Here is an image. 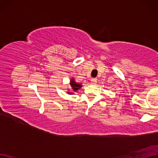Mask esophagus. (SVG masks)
<instances>
[{
    "instance_id": "obj_1",
    "label": "esophagus",
    "mask_w": 158,
    "mask_h": 158,
    "mask_svg": "<svg viewBox=\"0 0 158 158\" xmlns=\"http://www.w3.org/2000/svg\"><path fill=\"white\" fill-rule=\"evenodd\" d=\"M96 82H97V79H96V78H92V79H91V83H93V84H96Z\"/></svg>"
}]
</instances>
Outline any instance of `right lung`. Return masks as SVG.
Instances as JSON below:
<instances>
[{"instance_id":"1","label":"right lung","mask_w":158,"mask_h":158,"mask_svg":"<svg viewBox=\"0 0 158 158\" xmlns=\"http://www.w3.org/2000/svg\"><path fill=\"white\" fill-rule=\"evenodd\" d=\"M70 86H71V89H73V92H77V90L79 89L82 87V85L81 84L76 83L74 79H72L71 80H70ZM68 92L69 94H73V93H71L70 92Z\"/></svg>"}]
</instances>
